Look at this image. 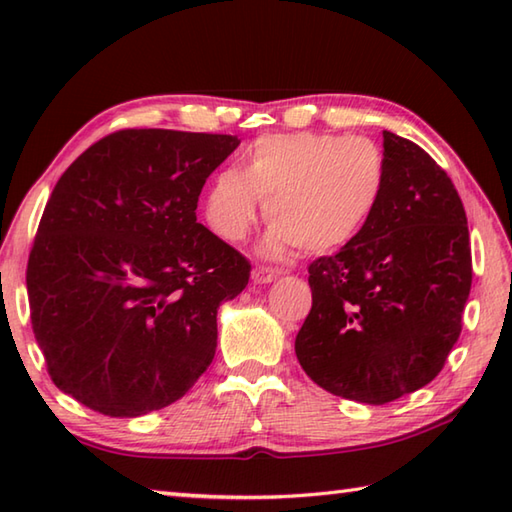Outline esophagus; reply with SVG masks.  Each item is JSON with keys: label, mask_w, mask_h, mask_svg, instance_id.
<instances>
[{"label": "esophagus", "mask_w": 512, "mask_h": 512, "mask_svg": "<svg viewBox=\"0 0 512 512\" xmlns=\"http://www.w3.org/2000/svg\"><path fill=\"white\" fill-rule=\"evenodd\" d=\"M279 277V270L273 266H257L253 270V281L255 284H268V281H273Z\"/></svg>", "instance_id": "esophagus-1"}]
</instances>
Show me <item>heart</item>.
<instances>
[{
  "instance_id": "1",
  "label": "heart",
  "mask_w": 512,
  "mask_h": 512,
  "mask_svg": "<svg viewBox=\"0 0 512 512\" xmlns=\"http://www.w3.org/2000/svg\"><path fill=\"white\" fill-rule=\"evenodd\" d=\"M387 162L367 136L268 134L242 156V171L222 169L204 200V217L226 242H242L259 217L275 222L266 237L273 255L301 246L306 253L350 244L383 198Z\"/></svg>"
}]
</instances>
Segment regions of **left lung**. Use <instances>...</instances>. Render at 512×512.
I'll list each match as a JSON object with an SVG mask.
<instances>
[{
    "mask_svg": "<svg viewBox=\"0 0 512 512\" xmlns=\"http://www.w3.org/2000/svg\"><path fill=\"white\" fill-rule=\"evenodd\" d=\"M387 182L372 220L308 266L299 363L334 396L385 405L436 378L473 281L464 204L427 151L383 132Z\"/></svg>",
    "mask_w": 512,
    "mask_h": 512,
    "instance_id": "obj_1",
    "label": "left lung"
}]
</instances>
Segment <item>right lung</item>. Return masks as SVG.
Segmentation results:
<instances>
[{
  "label": "right lung",
  "instance_id": "add662e5",
  "mask_svg": "<svg viewBox=\"0 0 512 512\" xmlns=\"http://www.w3.org/2000/svg\"><path fill=\"white\" fill-rule=\"evenodd\" d=\"M237 136L118 129L65 169L30 248L32 332L65 394L112 418L180 400L211 365L217 308L250 262L204 228L206 178Z\"/></svg>",
  "mask_w": 512,
  "mask_h": 512
}]
</instances>
